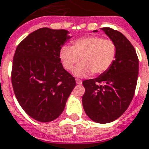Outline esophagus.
<instances>
[{
  "instance_id": "obj_1",
  "label": "esophagus",
  "mask_w": 149,
  "mask_h": 149,
  "mask_svg": "<svg viewBox=\"0 0 149 149\" xmlns=\"http://www.w3.org/2000/svg\"><path fill=\"white\" fill-rule=\"evenodd\" d=\"M76 82H77V85L82 84V81H81L80 79H76Z\"/></svg>"
}]
</instances>
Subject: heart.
<instances>
[{
    "label": "heart",
    "mask_w": 149,
    "mask_h": 149,
    "mask_svg": "<svg viewBox=\"0 0 149 149\" xmlns=\"http://www.w3.org/2000/svg\"><path fill=\"white\" fill-rule=\"evenodd\" d=\"M117 56V47L113 41L101 36H87L75 40L71 47L63 46L60 50L59 57L63 67L73 70L77 77H86L94 74L100 75L109 70Z\"/></svg>",
    "instance_id": "obj_1"
}]
</instances>
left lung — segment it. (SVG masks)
Returning <instances> with one entry per match:
<instances>
[{
  "label": "left lung",
  "mask_w": 149,
  "mask_h": 149,
  "mask_svg": "<svg viewBox=\"0 0 149 149\" xmlns=\"http://www.w3.org/2000/svg\"><path fill=\"white\" fill-rule=\"evenodd\" d=\"M101 29L115 43L117 56L109 70L97 78L82 82L86 92L82 102L90 119L107 123L119 118L132 102L138 79L139 59L134 47L121 32L108 27Z\"/></svg>",
  "instance_id": "left-lung-1"
}]
</instances>
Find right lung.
Masks as SVG:
<instances>
[{
  "label": "right lung",
  "instance_id": "add662e5",
  "mask_svg": "<svg viewBox=\"0 0 149 149\" xmlns=\"http://www.w3.org/2000/svg\"><path fill=\"white\" fill-rule=\"evenodd\" d=\"M65 29L41 28L17 46L11 81L19 104L39 122L57 119L76 86L74 77L63 67L60 50L71 38Z\"/></svg>",
  "mask_w": 149,
  "mask_h": 149
}]
</instances>
